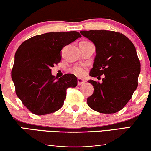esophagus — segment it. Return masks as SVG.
Instances as JSON below:
<instances>
[{
    "label": "esophagus",
    "mask_w": 151,
    "mask_h": 151,
    "mask_svg": "<svg viewBox=\"0 0 151 151\" xmlns=\"http://www.w3.org/2000/svg\"><path fill=\"white\" fill-rule=\"evenodd\" d=\"M84 82H85V81L83 79H82V78H78V85H80V84H84Z\"/></svg>",
    "instance_id": "esophagus-1"
}]
</instances>
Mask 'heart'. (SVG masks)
<instances>
[{
	"instance_id": "1",
	"label": "heart",
	"mask_w": 151,
	"mask_h": 151,
	"mask_svg": "<svg viewBox=\"0 0 151 151\" xmlns=\"http://www.w3.org/2000/svg\"><path fill=\"white\" fill-rule=\"evenodd\" d=\"M74 71L76 72V73L78 74V75H82L84 72V69L82 67H76L74 68Z\"/></svg>"
}]
</instances>
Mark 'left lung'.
Returning <instances> with one entry per match:
<instances>
[{"label":"left lung","instance_id":"left-lung-1","mask_svg":"<svg viewBox=\"0 0 151 151\" xmlns=\"http://www.w3.org/2000/svg\"><path fill=\"white\" fill-rule=\"evenodd\" d=\"M80 34L96 47V55L89 75L104 76L102 83L93 80L88 81L93 86L94 91L87 98V104L99 113L118 112L137 87L141 65L135 47L119 32L90 30L80 31Z\"/></svg>","mask_w":151,"mask_h":151}]
</instances>
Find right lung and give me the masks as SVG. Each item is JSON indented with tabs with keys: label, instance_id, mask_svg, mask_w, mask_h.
Listing matches in <instances>:
<instances>
[{
	"label": "right lung",
	"instance_id": "obj_1",
	"mask_svg": "<svg viewBox=\"0 0 151 151\" xmlns=\"http://www.w3.org/2000/svg\"><path fill=\"white\" fill-rule=\"evenodd\" d=\"M78 32H49L22 43L15 53L12 79L16 93L34 114L46 115L63 106L67 89L76 87L77 78L65 74L57 80L51 67L61 60V50L81 38Z\"/></svg>",
	"mask_w": 151,
	"mask_h": 151
}]
</instances>
